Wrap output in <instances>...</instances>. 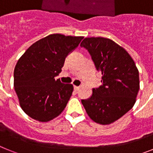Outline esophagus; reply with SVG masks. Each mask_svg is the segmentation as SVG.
Listing matches in <instances>:
<instances>
[{"label":"esophagus","instance_id":"esophagus-1","mask_svg":"<svg viewBox=\"0 0 153 153\" xmlns=\"http://www.w3.org/2000/svg\"><path fill=\"white\" fill-rule=\"evenodd\" d=\"M74 90H75V91H77V90L79 89V86H74Z\"/></svg>","mask_w":153,"mask_h":153}]
</instances>
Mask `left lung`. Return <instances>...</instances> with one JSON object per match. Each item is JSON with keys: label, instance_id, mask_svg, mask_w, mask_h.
Segmentation results:
<instances>
[{"label": "left lung", "instance_id": "1", "mask_svg": "<svg viewBox=\"0 0 153 153\" xmlns=\"http://www.w3.org/2000/svg\"><path fill=\"white\" fill-rule=\"evenodd\" d=\"M80 46L88 51L102 74V85L81 102L94 122L108 125L134 106L140 90L139 70L127 51L110 39L86 37Z\"/></svg>", "mask_w": 153, "mask_h": 153}]
</instances>
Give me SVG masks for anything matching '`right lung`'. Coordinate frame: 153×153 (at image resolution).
Returning <instances> with one entry per match:
<instances>
[{
	"label": "right lung",
	"mask_w": 153,
	"mask_h": 153,
	"mask_svg": "<svg viewBox=\"0 0 153 153\" xmlns=\"http://www.w3.org/2000/svg\"><path fill=\"white\" fill-rule=\"evenodd\" d=\"M83 39L51 34L35 42L19 59L13 72V86L21 109L30 117L48 122L65 109L74 86L55 76L61 72L67 55Z\"/></svg>",
	"instance_id": "right-lung-1"
}]
</instances>
